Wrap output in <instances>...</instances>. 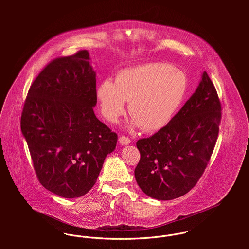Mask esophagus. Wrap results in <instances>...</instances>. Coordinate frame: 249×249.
I'll list each match as a JSON object with an SVG mask.
<instances>
[{"mask_svg": "<svg viewBox=\"0 0 249 249\" xmlns=\"http://www.w3.org/2000/svg\"><path fill=\"white\" fill-rule=\"evenodd\" d=\"M119 142L121 144H123V145H126V144H129L131 141H130V139L129 138H127V137H125V136H121L120 138H119Z\"/></svg>", "mask_w": 249, "mask_h": 249, "instance_id": "34e87169", "label": "esophagus"}]
</instances>
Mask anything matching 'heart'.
<instances>
[{
	"mask_svg": "<svg viewBox=\"0 0 249 249\" xmlns=\"http://www.w3.org/2000/svg\"><path fill=\"white\" fill-rule=\"evenodd\" d=\"M186 88L181 71L166 63L150 62L119 71L115 82L105 79L97 88V99L108 122L117 123L125 111V102H129L131 124L156 131L172 121Z\"/></svg>",
	"mask_w": 249,
	"mask_h": 249,
	"instance_id": "obj_1",
	"label": "heart"
}]
</instances>
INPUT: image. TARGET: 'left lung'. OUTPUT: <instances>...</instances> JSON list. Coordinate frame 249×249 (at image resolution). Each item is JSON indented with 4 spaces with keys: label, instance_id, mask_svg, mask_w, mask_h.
I'll return each mask as SVG.
<instances>
[{
    "label": "left lung",
    "instance_id": "8db88e82",
    "mask_svg": "<svg viewBox=\"0 0 249 249\" xmlns=\"http://www.w3.org/2000/svg\"><path fill=\"white\" fill-rule=\"evenodd\" d=\"M221 107L206 71L172 121L136 142L141 158L134 171L142 192L158 200L187 194L202 176L217 139Z\"/></svg>",
    "mask_w": 249,
    "mask_h": 249
}]
</instances>
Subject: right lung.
I'll return each mask as SVG.
<instances>
[{"mask_svg":"<svg viewBox=\"0 0 249 249\" xmlns=\"http://www.w3.org/2000/svg\"><path fill=\"white\" fill-rule=\"evenodd\" d=\"M96 105L88 51L53 60L29 90L21 130L40 183L61 197L87 194L116 147L118 136L96 117Z\"/></svg>","mask_w":249,"mask_h":249,"instance_id":"obj_1","label":"right lung"}]
</instances>
